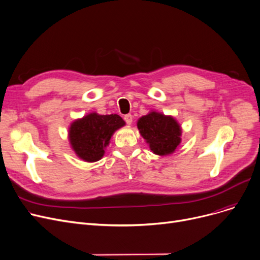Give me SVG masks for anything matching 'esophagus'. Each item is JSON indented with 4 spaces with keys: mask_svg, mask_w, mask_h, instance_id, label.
<instances>
[{
    "mask_svg": "<svg viewBox=\"0 0 260 260\" xmlns=\"http://www.w3.org/2000/svg\"><path fill=\"white\" fill-rule=\"evenodd\" d=\"M124 121H125L126 122V124H128V125H129V124H132V122H133V116L132 115H125V116H124Z\"/></svg>",
    "mask_w": 260,
    "mask_h": 260,
    "instance_id": "1",
    "label": "esophagus"
}]
</instances>
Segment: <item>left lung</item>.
<instances>
[{"mask_svg":"<svg viewBox=\"0 0 260 260\" xmlns=\"http://www.w3.org/2000/svg\"><path fill=\"white\" fill-rule=\"evenodd\" d=\"M137 126L154 154H172L180 143L182 129L172 117L153 111L140 118Z\"/></svg>","mask_w":260,"mask_h":260,"instance_id":"1","label":"left lung"}]
</instances>
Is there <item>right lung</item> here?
Wrapping results in <instances>:
<instances>
[{
  "label": "right lung",
  "instance_id": "right-lung-1",
  "mask_svg": "<svg viewBox=\"0 0 260 260\" xmlns=\"http://www.w3.org/2000/svg\"><path fill=\"white\" fill-rule=\"evenodd\" d=\"M124 124L125 122L118 115L89 114L71 124L69 138L72 149L82 159L98 161L103 157L112 134Z\"/></svg>",
  "mask_w": 260,
  "mask_h": 260
}]
</instances>
